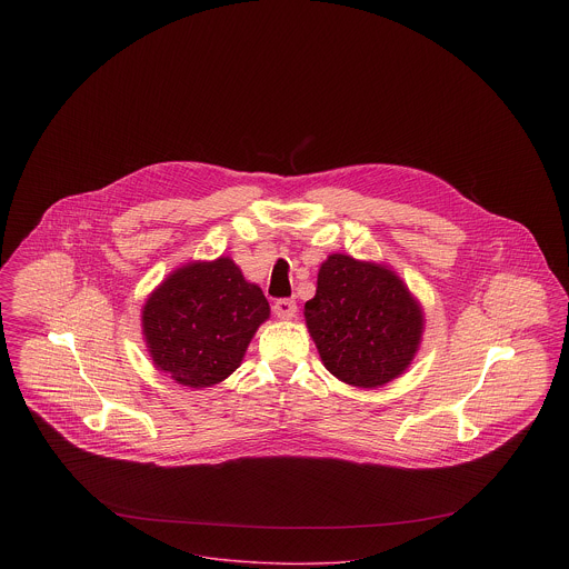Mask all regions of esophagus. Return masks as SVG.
<instances>
[{"label":"esophagus","instance_id":"esophagus-1","mask_svg":"<svg viewBox=\"0 0 569 569\" xmlns=\"http://www.w3.org/2000/svg\"><path fill=\"white\" fill-rule=\"evenodd\" d=\"M273 313H276L280 320H293V318H296V313H298L296 300H289V298L276 300V305H273Z\"/></svg>","mask_w":569,"mask_h":569}]
</instances>
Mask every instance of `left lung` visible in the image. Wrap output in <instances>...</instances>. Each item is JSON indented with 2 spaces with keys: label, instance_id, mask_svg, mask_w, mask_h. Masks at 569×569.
<instances>
[{
  "label": "left lung",
  "instance_id": "left-lung-1",
  "mask_svg": "<svg viewBox=\"0 0 569 569\" xmlns=\"http://www.w3.org/2000/svg\"><path fill=\"white\" fill-rule=\"evenodd\" d=\"M305 318L326 370L368 390L406 372L425 328L418 300L392 269L346 253L322 262Z\"/></svg>",
  "mask_w": 569,
  "mask_h": 569
}]
</instances>
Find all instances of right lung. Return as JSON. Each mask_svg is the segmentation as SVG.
I'll return each instance as SVG.
<instances>
[{"label":"right lung","instance_id":"obj_1","mask_svg":"<svg viewBox=\"0 0 569 569\" xmlns=\"http://www.w3.org/2000/svg\"><path fill=\"white\" fill-rule=\"evenodd\" d=\"M269 318L260 287L247 282L228 256L174 269L149 296L142 332L158 370L186 388H210L228 379Z\"/></svg>","mask_w":569,"mask_h":569}]
</instances>
